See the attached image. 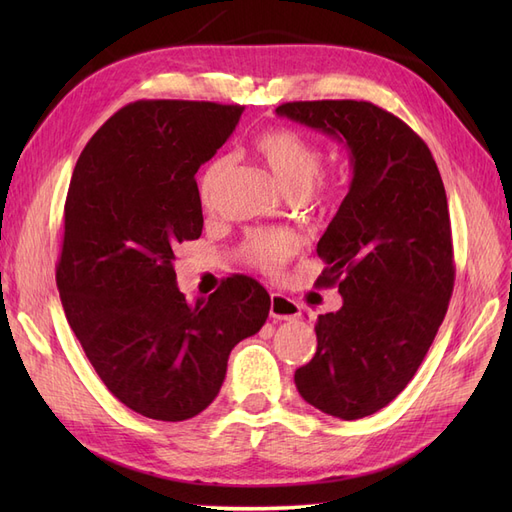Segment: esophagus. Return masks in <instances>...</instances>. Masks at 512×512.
Wrapping results in <instances>:
<instances>
[{
  "label": "esophagus",
  "instance_id": "34e87169",
  "mask_svg": "<svg viewBox=\"0 0 512 512\" xmlns=\"http://www.w3.org/2000/svg\"><path fill=\"white\" fill-rule=\"evenodd\" d=\"M269 314L273 320H297L301 316V305L284 294H271Z\"/></svg>",
  "mask_w": 512,
  "mask_h": 512
}]
</instances>
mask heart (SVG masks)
<instances>
[{"label": "heart", "mask_w": 512, "mask_h": 512, "mask_svg": "<svg viewBox=\"0 0 512 512\" xmlns=\"http://www.w3.org/2000/svg\"><path fill=\"white\" fill-rule=\"evenodd\" d=\"M254 151L267 164L273 179L288 196L297 198L309 194V188L318 177L322 164V149L314 141H309L297 130L275 128L262 132L256 138ZM228 166V158H218L203 173V179H200V200H203V205H211L218 196ZM327 198H331V188L322 185L314 196V203L322 205ZM299 245L301 239L290 230H254L245 237L239 254L250 267L265 273H277L297 254Z\"/></svg>", "instance_id": "1"}]
</instances>
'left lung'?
<instances>
[{
  "instance_id": "left-lung-1",
  "label": "left lung",
  "mask_w": 512,
  "mask_h": 512,
  "mask_svg": "<svg viewBox=\"0 0 512 512\" xmlns=\"http://www.w3.org/2000/svg\"><path fill=\"white\" fill-rule=\"evenodd\" d=\"M348 149L352 181L318 241V286L344 297L318 316L314 359L294 371L301 397L356 421L389 406L421 367L455 284L451 218L429 147L371 102L316 100L275 108Z\"/></svg>"
}]
</instances>
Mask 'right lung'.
I'll use <instances>...</instances> for the list:
<instances>
[{
  "label": "right lung",
  "mask_w": 512,
  "mask_h": 512,
  "mask_svg": "<svg viewBox=\"0 0 512 512\" xmlns=\"http://www.w3.org/2000/svg\"><path fill=\"white\" fill-rule=\"evenodd\" d=\"M243 106L138 100L91 136L64 207L57 288L89 363L121 404L188 421L218 397L228 356L262 329L269 292L232 275L185 301L173 269L203 232L196 173L237 128Z\"/></svg>",
  "instance_id": "1"
}]
</instances>
